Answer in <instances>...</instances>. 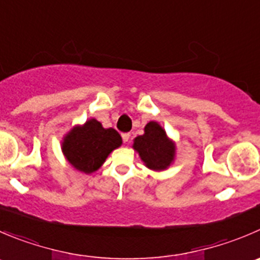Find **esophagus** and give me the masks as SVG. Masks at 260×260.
<instances>
[{
	"label": "esophagus",
	"instance_id": "esophagus-1",
	"mask_svg": "<svg viewBox=\"0 0 260 260\" xmlns=\"http://www.w3.org/2000/svg\"><path fill=\"white\" fill-rule=\"evenodd\" d=\"M129 137H131L129 133H123V135H122V138H123V141H124V142H128V141H129Z\"/></svg>",
	"mask_w": 260,
	"mask_h": 260
}]
</instances>
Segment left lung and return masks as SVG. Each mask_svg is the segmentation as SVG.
<instances>
[{"mask_svg":"<svg viewBox=\"0 0 260 260\" xmlns=\"http://www.w3.org/2000/svg\"><path fill=\"white\" fill-rule=\"evenodd\" d=\"M132 147L150 170L164 171L175 161V142L155 120L145 125V133L133 140Z\"/></svg>","mask_w":260,"mask_h":260,"instance_id":"8db88e82","label":"left lung"}]
</instances>
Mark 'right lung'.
<instances>
[{"label":"right lung","mask_w":260,"mask_h":260,"mask_svg":"<svg viewBox=\"0 0 260 260\" xmlns=\"http://www.w3.org/2000/svg\"><path fill=\"white\" fill-rule=\"evenodd\" d=\"M122 146L114 128H104L95 118L75 125L63 137L62 152L75 170L92 174L99 170L112 151Z\"/></svg>","instance_id":"right-lung-1"}]
</instances>
